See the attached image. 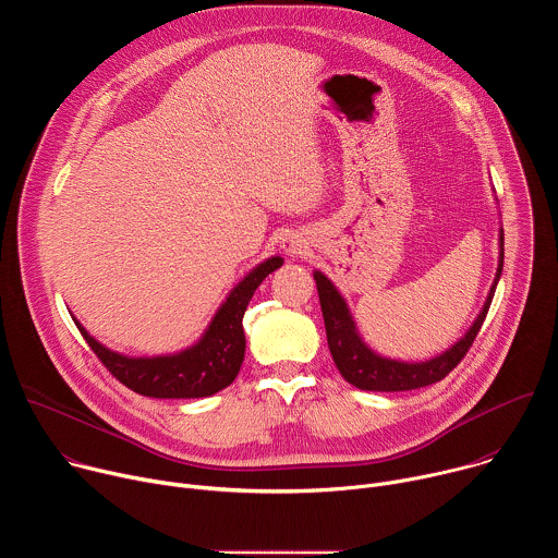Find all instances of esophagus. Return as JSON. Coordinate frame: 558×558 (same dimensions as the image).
Masks as SVG:
<instances>
[{
  "instance_id": "obj_1",
  "label": "esophagus",
  "mask_w": 558,
  "mask_h": 558,
  "mask_svg": "<svg viewBox=\"0 0 558 558\" xmlns=\"http://www.w3.org/2000/svg\"><path fill=\"white\" fill-rule=\"evenodd\" d=\"M282 250L289 252V254H298L300 250V241H295V238H287V241L282 243Z\"/></svg>"
}]
</instances>
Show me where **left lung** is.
<instances>
[{"label": "left lung", "instance_id": "obj_1", "mask_svg": "<svg viewBox=\"0 0 558 558\" xmlns=\"http://www.w3.org/2000/svg\"><path fill=\"white\" fill-rule=\"evenodd\" d=\"M499 241H501V256H499L497 278H495V284L488 293V300H486L480 317H476L470 331L454 347H450L446 353H441L428 362H420V364L397 362V360H388V357L373 353L357 336L355 323L347 308L344 298L338 293V289L331 284V280L327 276L315 271L313 278L317 284V295H320L329 351H331L333 362H336L338 371L342 373V377L349 384H353L355 388L379 390V392L413 390V388H422V386L441 381L470 351L476 333H480V329L486 320L497 282L504 271V229H501Z\"/></svg>", "mask_w": 558, "mask_h": 558}]
</instances>
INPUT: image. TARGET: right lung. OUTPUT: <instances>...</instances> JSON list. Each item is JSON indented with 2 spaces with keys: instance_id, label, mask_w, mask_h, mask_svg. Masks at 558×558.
<instances>
[{
  "instance_id": "1",
  "label": "right lung",
  "mask_w": 558,
  "mask_h": 558,
  "mask_svg": "<svg viewBox=\"0 0 558 558\" xmlns=\"http://www.w3.org/2000/svg\"><path fill=\"white\" fill-rule=\"evenodd\" d=\"M280 265L278 256L258 265L222 302L201 342L177 355L125 357L99 344L76 320L74 325L101 364L130 390L156 400L209 397L229 386L241 371L245 360L243 315L254 291Z\"/></svg>"
}]
</instances>
